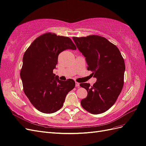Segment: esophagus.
Returning <instances> with one entry per match:
<instances>
[{
	"label": "esophagus",
	"mask_w": 146,
	"mask_h": 146,
	"mask_svg": "<svg viewBox=\"0 0 146 146\" xmlns=\"http://www.w3.org/2000/svg\"><path fill=\"white\" fill-rule=\"evenodd\" d=\"M75 86H76V87H79L80 86V84L77 82H75Z\"/></svg>",
	"instance_id": "esophagus-1"
}]
</instances>
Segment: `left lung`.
Segmentation results:
<instances>
[{"mask_svg":"<svg viewBox=\"0 0 146 146\" xmlns=\"http://www.w3.org/2000/svg\"><path fill=\"white\" fill-rule=\"evenodd\" d=\"M73 40L86 58L88 70L97 79L93 86L88 83L80 84L88 93L81 104L92 114L102 113L115 104L123 89L124 59L117 46L103 37H73Z\"/></svg>","mask_w":146,"mask_h":146,"instance_id":"left-lung-1","label":"left lung"}]
</instances>
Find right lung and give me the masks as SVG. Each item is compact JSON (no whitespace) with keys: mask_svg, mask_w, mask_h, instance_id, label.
Here are the masks:
<instances>
[{"mask_svg":"<svg viewBox=\"0 0 146 146\" xmlns=\"http://www.w3.org/2000/svg\"><path fill=\"white\" fill-rule=\"evenodd\" d=\"M67 49L76 50L71 39L48 33L36 38L23 55L20 73L23 91L33 106L44 113L61 109L74 88L73 79L61 81L53 72L59 53Z\"/></svg>","mask_w":146,"mask_h":146,"instance_id":"obj_1","label":"right lung"}]
</instances>
